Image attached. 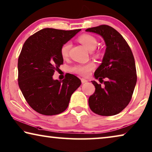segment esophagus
Here are the masks:
<instances>
[{"instance_id": "esophagus-1", "label": "esophagus", "mask_w": 152, "mask_h": 152, "mask_svg": "<svg viewBox=\"0 0 152 152\" xmlns=\"http://www.w3.org/2000/svg\"><path fill=\"white\" fill-rule=\"evenodd\" d=\"M81 82H82V83L84 84V83H87L88 80H86V79H85V78H81Z\"/></svg>"}]
</instances>
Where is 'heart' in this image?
Wrapping results in <instances>:
<instances>
[{
  "label": "heart",
  "instance_id": "1",
  "mask_svg": "<svg viewBox=\"0 0 152 152\" xmlns=\"http://www.w3.org/2000/svg\"><path fill=\"white\" fill-rule=\"evenodd\" d=\"M78 41L82 43L89 50H94L97 47V39L91 34H84L78 37ZM71 47L70 42H67L61 46V55L63 58H66L68 57L69 49ZM95 65L93 62H88L85 64H78L74 66L72 68V71L74 73L78 74L82 76H87L91 70L95 68Z\"/></svg>",
  "mask_w": 152,
  "mask_h": 152
}]
</instances>
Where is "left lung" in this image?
<instances>
[{
	"label": "left lung",
	"mask_w": 152,
	"mask_h": 152,
	"mask_svg": "<svg viewBox=\"0 0 152 152\" xmlns=\"http://www.w3.org/2000/svg\"><path fill=\"white\" fill-rule=\"evenodd\" d=\"M86 32L102 36L106 49L102 64L94 74L96 79L107 78L104 86L91 81L95 91L88 99L91 110L98 115L110 116L119 114L131 102L137 83L134 59L131 48L120 34L111 26L101 25Z\"/></svg>",
	"instance_id": "obj_1"
}]
</instances>
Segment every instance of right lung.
Returning a JSON list of instances; mask_svg holds the SVG:
<instances>
[{"label":"right lung","instance_id":"obj_1","mask_svg":"<svg viewBox=\"0 0 152 152\" xmlns=\"http://www.w3.org/2000/svg\"><path fill=\"white\" fill-rule=\"evenodd\" d=\"M80 30L44 28L24 42L18 59V85L29 105L39 114L64 112L72 93L81 85L71 74L62 81L53 79L55 70L64 63L61 46Z\"/></svg>","mask_w":152,"mask_h":152}]
</instances>
